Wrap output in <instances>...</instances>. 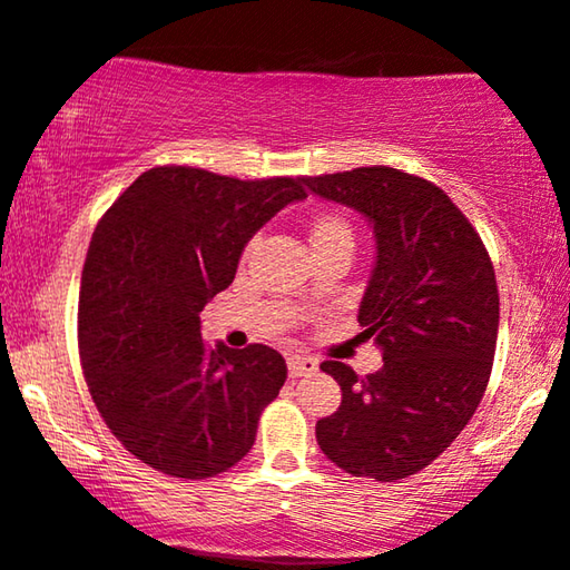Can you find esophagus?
<instances>
[{"instance_id": "esophagus-1", "label": "esophagus", "mask_w": 570, "mask_h": 570, "mask_svg": "<svg viewBox=\"0 0 570 570\" xmlns=\"http://www.w3.org/2000/svg\"><path fill=\"white\" fill-rule=\"evenodd\" d=\"M318 371V363L314 357H306V355H291L287 357V373H291V379H301L306 376V373H314Z\"/></svg>"}]
</instances>
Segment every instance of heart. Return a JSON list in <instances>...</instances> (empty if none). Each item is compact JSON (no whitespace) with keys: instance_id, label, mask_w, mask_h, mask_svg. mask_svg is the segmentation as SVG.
I'll return each mask as SVG.
<instances>
[{"instance_id":"b5f03b06","label":"heart","mask_w":570,"mask_h":570,"mask_svg":"<svg viewBox=\"0 0 570 570\" xmlns=\"http://www.w3.org/2000/svg\"><path fill=\"white\" fill-rule=\"evenodd\" d=\"M308 238H311V246L330 244V240H342V244L353 246L355 233H353V225H350L345 217H340V215H318L316 220L311 223Z\"/></svg>"}]
</instances>
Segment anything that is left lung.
<instances>
[{"instance_id":"obj_1","label":"left lung","mask_w":570,"mask_h":570,"mask_svg":"<svg viewBox=\"0 0 570 570\" xmlns=\"http://www.w3.org/2000/svg\"><path fill=\"white\" fill-rule=\"evenodd\" d=\"M306 186L371 223L376 262L357 322L384 357L365 379L322 363L342 404L318 420L316 441L353 478H410L449 449L485 394L498 337L493 264L462 209L425 178L373 166Z\"/></svg>"}]
</instances>
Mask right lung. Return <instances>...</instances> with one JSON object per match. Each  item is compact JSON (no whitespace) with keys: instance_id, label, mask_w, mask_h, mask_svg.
Listing matches in <instances>:
<instances>
[{"instance_id":"right-lung-1","label":"right lung","mask_w":570,"mask_h":570,"mask_svg":"<svg viewBox=\"0 0 570 570\" xmlns=\"http://www.w3.org/2000/svg\"><path fill=\"white\" fill-rule=\"evenodd\" d=\"M306 178L145 170L92 233L80 283V357L111 433L153 470L205 480L238 464L287 379L277 350L207 347L199 314L233 283L254 233Z\"/></svg>"}]
</instances>
